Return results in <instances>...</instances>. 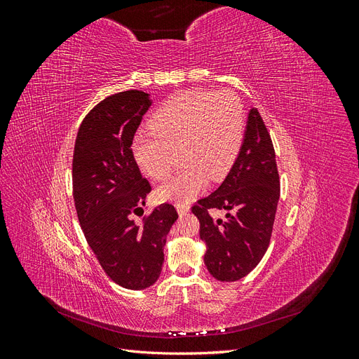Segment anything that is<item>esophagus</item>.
Returning a JSON list of instances; mask_svg holds the SVG:
<instances>
[{"label":"esophagus","instance_id":"esophagus-1","mask_svg":"<svg viewBox=\"0 0 359 359\" xmlns=\"http://www.w3.org/2000/svg\"><path fill=\"white\" fill-rule=\"evenodd\" d=\"M177 211H178L180 215H184V214H187V212L190 211V206H189V205L178 203V205H177Z\"/></svg>","mask_w":359,"mask_h":359}]
</instances>
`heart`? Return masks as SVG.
Listing matches in <instances>:
<instances>
[{
	"mask_svg": "<svg viewBox=\"0 0 359 359\" xmlns=\"http://www.w3.org/2000/svg\"><path fill=\"white\" fill-rule=\"evenodd\" d=\"M148 135L133 140V157L145 175L166 180L180 154L184 169L156 190L163 202L187 203L206 182L222 181L240 154L245 114L231 91H187L163 104L148 121Z\"/></svg>",
	"mask_w": 359,
	"mask_h": 359,
	"instance_id": "1",
	"label": "heart"
}]
</instances>
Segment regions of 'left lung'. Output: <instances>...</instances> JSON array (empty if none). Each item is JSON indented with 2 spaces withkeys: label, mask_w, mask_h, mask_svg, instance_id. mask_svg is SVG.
<instances>
[{
  "label": "left lung",
  "mask_w": 359,
  "mask_h": 359,
  "mask_svg": "<svg viewBox=\"0 0 359 359\" xmlns=\"http://www.w3.org/2000/svg\"><path fill=\"white\" fill-rule=\"evenodd\" d=\"M280 198V180L273 140L256 107L248 112L244 140L227 177L191 212L201 223L206 244L203 262L220 281H236L253 271L266 253ZM211 209H226L224 221Z\"/></svg>",
  "instance_id": "8db88e82"
}]
</instances>
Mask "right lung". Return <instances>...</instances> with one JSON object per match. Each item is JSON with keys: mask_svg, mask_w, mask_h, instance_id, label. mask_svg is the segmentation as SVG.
Masks as SVG:
<instances>
[{"mask_svg": "<svg viewBox=\"0 0 359 359\" xmlns=\"http://www.w3.org/2000/svg\"><path fill=\"white\" fill-rule=\"evenodd\" d=\"M149 94L128 90L106 97L83 118L73 153V198L86 243L116 285L140 290L160 277L166 236L178 212L170 203L144 214L148 180L132 144Z\"/></svg>", "mask_w": 359, "mask_h": 359, "instance_id": "1", "label": "right lung"}]
</instances>
